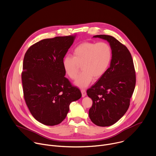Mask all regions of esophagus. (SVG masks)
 <instances>
[{
  "label": "esophagus",
  "instance_id": "esophagus-1",
  "mask_svg": "<svg viewBox=\"0 0 156 156\" xmlns=\"http://www.w3.org/2000/svg\"><path fill=\"white\" fill-rule=\"evenodd\" d=\"M81 94H82V97H85V96H86V90H85V89H81Z\"/></svg>",
  "mask_w": 156,
  "mask_h": 156
}]
</instances>
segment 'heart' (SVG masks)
I'll return each instance as SVG.
<instances>
[{"instance_id":"b5f03b06","label":"heart","mask_w":156,"mask_h":156,"mask_svg":"<svg viewBox=\"0 0 156 156\" xmlns=\"http://www.w3.org/2000/svg\"><path fill=\"white\" fill-rule=\"evenodd\" d=\"M73 57L66 56L62 61L63 69L67 76L75 80L80 70L83 72L75 81L81 87L87 86L92 81L100 78L108 69L112 59V49L106 42H83L75 48Z\"/></svg>"}]
</instances>
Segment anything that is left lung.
<instances>
[{
    "mask_svg": "<svg viewBox=\"0 0 156 156\" xmlns=\"http://www.w3.org/2000/svg\"><path fill=\"white\" fill-rule=\"evenodd\" d=\"M107 40L112 49L110 67L87 90L92 100L89 110L91 121L98 126H110L126 113L136 84L133 59L127 48L111 35H97Z\"/></svg>",
    "mask_w": 156,
    "mask_h": 156,
    "instance_id": "left-lung-1",
    "label": "left lung"
}]
</instances>
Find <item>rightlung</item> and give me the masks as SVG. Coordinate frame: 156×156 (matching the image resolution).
<instances>
[{"label":"right lung","mask_w":156,"mask_h":156,"mask_svg":"<svg viewBox=\"0 0 156 156\" xmlns=\"http://www.w3.org/2000/svg\"><path fill=\"white\" fill-rule=\"evenodd\" d=\"M76 35L41 40L24 55L21 79L26 105L43 124H60L70 103L81 97L80 90L65 77L62 61Z\"/></svg>","instance_id":"1"}]
</instances>
